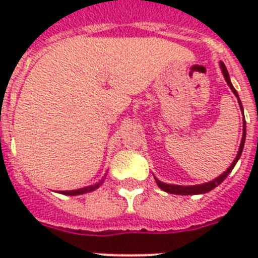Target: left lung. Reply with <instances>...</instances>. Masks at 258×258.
<instances>
[{
	"instance_id": "1",
	"label": "left lung",
	"mask_w": 258,
	"mask_h": 258,
	"mask_svg": "<svg viewBox=\"0 0 258 258\" xmlns=\"http://www.w3.org/2000/svg\"><path fill=\"white\" fill-rule=\"evenodd\" d=\"M221 68H222V74H224V78L225 80H226V83H228V86L230 87V89L233 91V93L236 95L237 99H238V103H240V107L241 109H242V105H241V101H240V97H238V93H237V91L234 89V87L232 86V83H230V79H229V74H228V70H226V67H225L224 62H221ZM246 125H245V119H244V130H242V141H241V145H240V149H238V154H237L236 159L233 161V163L230 165V167H229L226 171L224 172V174H221L218 178H216L214 180H210V182H208V183H204V184H197V186H178V184H167V183H163V182H161V180H158L157 178H155V180H157V184L159 186V187L163 190V191L166 192H170V194H178V196H194V194H204V192H209L210 190H213L214 187H217L218 184L222 183L224 182V179L226 178V176L232 172L233 167L236 166L237 161L240 159L241 157V153H242V149H244V143H245V137H246Z\"/></svg>"
}]
</instances>
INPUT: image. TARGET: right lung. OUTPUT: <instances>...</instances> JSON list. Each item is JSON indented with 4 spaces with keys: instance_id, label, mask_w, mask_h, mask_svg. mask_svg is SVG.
<instances>
[{
    "instance_id": "obj_1",
    "label": "right lung",
    "mask_w": 258,
    "mask_h": 258,
    "mask_svg": "<svg viewBox=\"0 0 258 258\" xmlns=\"http://www.w3.org/2000/svg\"><path fill=\"white\" fill-rule=\"evenodd\" d=\"M99 184H100V183L91 184V186H87V187L79 188V190H70V191H61V194H66V196H79V194H84V192L93 191L95 188L99 187Z\"/></svg>"
}]
</instances>
